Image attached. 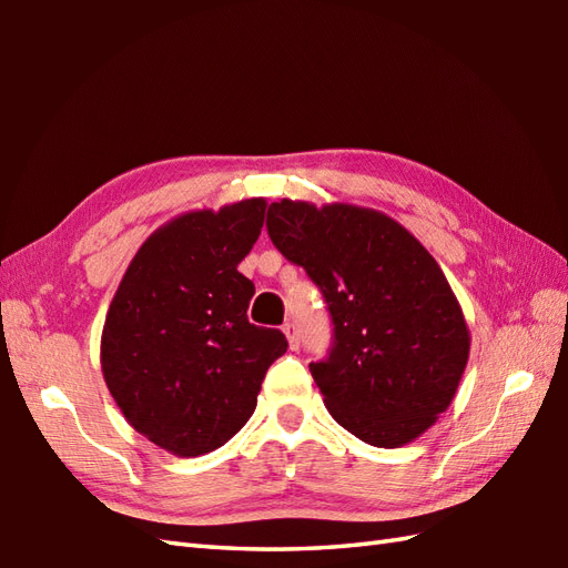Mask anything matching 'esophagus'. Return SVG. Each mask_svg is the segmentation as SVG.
Here are the masks:
<instances>
[{
  "mask_svg": "<svg viewBox=\"0 0 568 568\" xmlns=\"http://www.w3.org/2000/svg\"><path fill=\"white\" fill-rule=\"evenodd\" d=\"M283 334L287 336V344H291V348L295 352V348L300 346V329H297V324H295V322L283 324Z\"/></svg>",
  "mask_w": 568,
  "mask_h": 568,
  "instance_id": "1",
  "label": "esophagus"
}]
</instances>
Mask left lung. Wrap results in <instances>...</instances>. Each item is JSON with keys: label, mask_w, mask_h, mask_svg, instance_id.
<instances>
[{"label": "left lung", "mask_w": 568, "mask_h": 568, "mask_svg": "<svg viewBox=\"0 0 568 568\" xmlns=\"http://www.w3.org/2000/svg\"><path fill=\"white\" fill-rule=\"evenodd\" d=\"M265 226L332 315V352L310 364L329 415L381 449L425 434L452 405L470 348L439 263L403 224L356 204L281 200Z\"/></svg>", "instance_id": "obj_1"}]
</instances>
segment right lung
<instances>
[{"mask_svg": "<svg viewBox=\"0 0 568 568\" xmlns=\"http://www.w3.org/2000/svg\"><path fill=\"white\" fill-rule=\"evenodd\" d=\"M263 197L175 216L143 241L102 329V376L126 422L175 456L220 449L246 425L281 329L251 324L256 287L239 263L256 244Z\"/></svg>", "mask_w": 568, "mask_h": 568, "instance_id": "add662e5", "label": "right lung"}]
</instances>
